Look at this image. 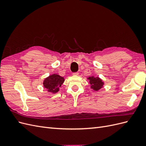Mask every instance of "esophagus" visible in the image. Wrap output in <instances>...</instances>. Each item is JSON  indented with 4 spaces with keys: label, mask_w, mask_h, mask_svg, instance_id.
I'll list each match as a JSON object with an SVG mask.
<instances>
[{
    "label": "esophagus",
    "mask_w": 146,
    "mask_h": 146,
    "mask_svg": "<svg viewBox=\"0 0 146 146\" xmlns=\"http://www.w3.org/2000/svg\"><path fill=\"white\" fill-rule=\"evenodd\" d=\"M79 74V73L78 72H74L73 73V75L74 76H78V75Z\"/></svg>",
    "instance_id": "34e87169"
}]
</instances>
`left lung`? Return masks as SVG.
Returning a JSON list of instances; mask_svg holds the SVG:
<instances>
[{"label": "left lung", "mask_w": 146, "mask_h": 146, "mask_svg": "<svg viewBox=\"0 0 146 146\" xmlns=\"http://www.w3.org/2000/svg\"><path fill=\"white\" fill-rule=\"evenodd\" d=\"M90 82L91 85V88L95 91H98L102 87L104 83L99 78H94L93 77H90Z\"/></svg>", "instance_id": "obj_1"}]
</instances>
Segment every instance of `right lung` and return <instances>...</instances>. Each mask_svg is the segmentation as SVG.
Masks as SVG:
<instances>
[{"label":"right lung","instance_id":"right-lung-1","mask_svg":"<svg viewBox=\"0 0 146 146\" xmlns=\"http://www.w3.org/2000/svg\"><path fill=\"white\" fill-rule=\"evenodd\" d=\"M64 81L63 77L60 76L59 75L53 74L45 79L43 85L48 92L56 93L59 91V88L62 85Z\"/></svg>","mask_w":146,"mask_h":146}]
</instances>
